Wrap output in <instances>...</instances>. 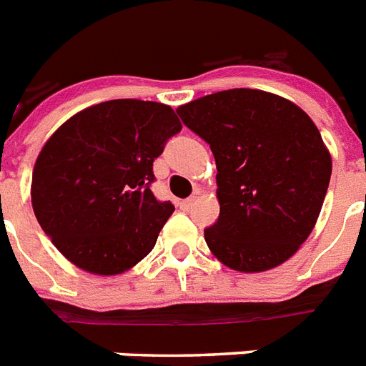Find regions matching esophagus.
<instances>
[{"label": "esophagus", "instance_id": "obj_1", "mask_svg": "<svg viewBox=\"0 0 366 366\" xmlns=\"http://www.w3.org/2000/svg\"><path fill=\"white\" fill-rule=\"evenodd\" d=\"M195 203H197L195 199H184V201H180V209H182V211H189V209H192Z\"/></svg>", "mask_w": 366, "mask_h": 366}]
</instances>
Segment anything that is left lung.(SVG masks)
Masks as SVG:
<instances>
[{"mask_svg":"<svg viewBox=\"0 0 366 366\" xmlns=\"http://www.w3.org/2000/svg\"><path fill=\"white\" fill-rule=\"evenodd\" d=\"M217 161L220 217L209 249L235 272L287 262L315 228L332 159L321 132L295 102L260 89H229L177 108Z\"/></svg>","mask_w":366,"mask_h":366,"instance_id":"1","label":"left lung"}]
</instances>
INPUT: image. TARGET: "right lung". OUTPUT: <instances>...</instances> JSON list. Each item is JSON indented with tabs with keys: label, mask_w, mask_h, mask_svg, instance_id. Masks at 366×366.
<instances>
[{
	"label": "right lung",
	"mask_w": 366,
	"mask_h": 366,
	"mask_svg": "<svg viewBox=\"0 0 366 366\" xmlns=\"http://www.w3.org/2000/svg\"><path fill=\"white\" fill-rule=\"evenodd\" d=\"M180 129L171 106L119 99L77 112L43 144L31 207L74 266L108 277L149 254L174 212L152 194V167Z\"/></svg>",
	"instance_id": "right-lung-1"
}]
</instances>
